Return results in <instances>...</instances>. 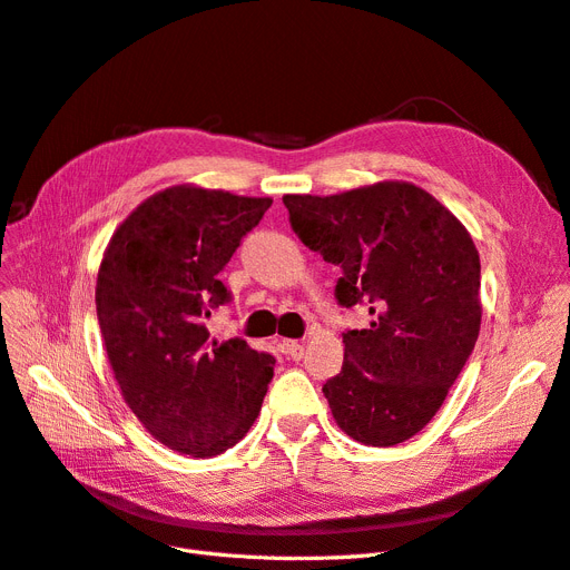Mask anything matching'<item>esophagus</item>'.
I'll use <instances>...</instances> for the list:
<instances>
[{
  "instance_id": "obj_1",
  "label": "esophagus",
  "mask_w": 570,
  "mask_h": 570,
  "mask_svg": "<svg viewBox=\"0 0 570 570\" xmlns=\"http://www.w3.org/2000/svg\"><path fill=\"white\" fill-rule=\"evenodd\" d=\"M281 347H283V352H285L289 358H295V361H299V358L304 356V344L297 342V340H283Z\"/></svg>"
}]
</instances>
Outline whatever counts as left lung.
Masks as SVG:
<instances>
[{
	"label": "left lung",
	"mask_w": 570,
	"mask_h": 570,
	"mask_svg": "<svg viewBox=\"0 0 570 570\" xmlns=\"http://www.w3.org/2000/svg\"><path fill=\"white\" fill-rule=\"evenodd\" d=\"M283 202L302 243L342 268L337 302H368V327L344 333L342 371L323 385L335 423L371 446L421 433L480 333V256L471 233L406 180Z\"/></svg>",
	"instance_id": "left-lung-1"
}]
</instances>
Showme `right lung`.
Segmentation results:
<instances>
[{
  "label": "right lung",
  "mask_w": 570,
  "mask_h": 570,
  "mask_svg": "<svg viewBox=\"0 0 570 570\" xmlns=\"http://www.w3.org/2000/svg\"><path fill=\"white\" fill-rule=\"evenodd\" d=\"M271 197L183 183L128 214L101 254L95 304L116 383L147 433L193 459L218 456L262 411L275 358L209 337L228 302L218 273Z\"/></svg>",
  "instance_id": "obj_1"
}]
</instances>
